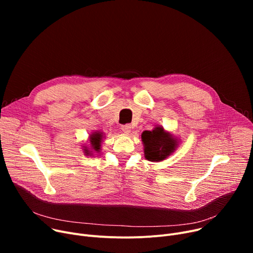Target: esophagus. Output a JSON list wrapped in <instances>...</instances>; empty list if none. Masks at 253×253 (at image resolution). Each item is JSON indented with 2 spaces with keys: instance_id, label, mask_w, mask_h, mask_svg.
I'll list each match as a JSON object with an SVG mask.
<instances>
[{
  "instance_id": "1",
  "label": "esophagus",
  "mask_w": 253,
  "mask_h": 253,
  "mask_svg": "<svg viewBox=\"0 0 253 253\" xmlns=\"http://www.w3.org/2000/svg\"><path fill=\"white\" fill-rule=\"evenodd\" d=\"M121 129L125 132V133H130V132H131V125H130V124L123 125V126L121 127Z\"/></svg>"
}]
</instances>
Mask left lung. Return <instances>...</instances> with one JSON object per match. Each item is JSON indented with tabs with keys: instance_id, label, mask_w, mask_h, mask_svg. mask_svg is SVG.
Wrapping results in <instances>:
<instances>
[{
	"instance_id": "left-lung-1",
	"label": "left lung",
	"mask_w": 253,
	"mask_h": 253,
	"mask_svg": "<svg viewBox=\"0 0 253 253\" xmlns=\"http://www.w3.org/2000/svg\"><path fill=\"white\" fill-rule=\"evenodd\" d=\"M141 139L144 143V155L149 161H162L173 152L176 141L161 127L153 131H143Z\"/></svg>"
}]
</instances>
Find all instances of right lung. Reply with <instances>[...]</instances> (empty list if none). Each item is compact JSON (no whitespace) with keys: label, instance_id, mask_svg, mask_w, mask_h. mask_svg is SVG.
<instances>
[{"label":"right lung","instance_id":"add662e5","mask_svg":"<svg viewBox=\"0 0 253 253\" xmlns=\"http://www.w3.org/2000/svg\"><path fill=\"white\" fill-rule=\"evenodd\" d=\"M100 140H101V136H100V134H98V133H96V134H94V135H92V137H91L92 147L94 148L95 151H98V150H99Z\"/></svg>","mask_w":253,"mask_h":253}]
</instances>
